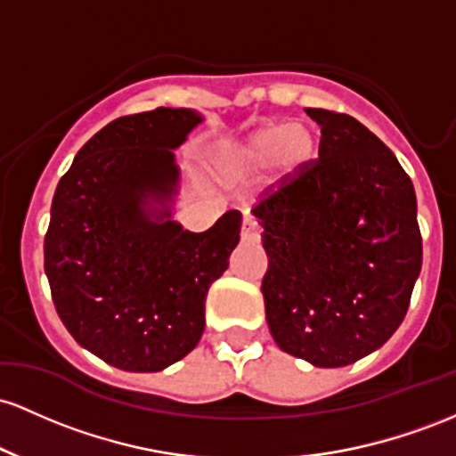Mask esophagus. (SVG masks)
I'll return each mask as SVG.
<instances>
[{"label": "esophagus", "instance_id": "1", "mask_svg": "<svg viewBox=\"0 0 456 456\" xmlns=\"http://www.w3.org/2000/svg\"><path fill=\"white\" fill-rule=\"evenodd\" d=\"M241 241L243 243H258L260 241V230H258V224H256V219L252 217H245L243 219V230H241Z\"/></svg>", "mask_w": 456, "mask_h": 456}]
</instances>
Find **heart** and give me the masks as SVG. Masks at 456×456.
<instances>
[{"mask_svg":"<svg viewBox=\"0 0 456 456\" xmlns=\"http://www.w3.org/2000/svg\"><path fill=\"white\" fill-rule=\"evenodd\" d=\"M314 131L304 122H275L260 126L241 140L213 148L211 163L224 178H254L273 166L278 178H293L316 155Z\"/></svg>","mask_w":456,"mask_h":456,"instance_id":"b5f03b06","label":"heart"}]
</instances>
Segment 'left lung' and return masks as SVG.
Wrapping results in <instances>:
<instances>
[{"instance_id":"8db88e82","label":"left lung","mask_w":456,"mask_h":456,"mask_svg":"<svg viewBox=\"0 0 456 456\" xmlns=\"http://www.w3.org/2000/svg\"><path fill=\"white\" fill-rule=\"evenodd\" d=\"M319 159L254 208L269 267L265 312L275 345L319 368L381 349L405 319L422 269L411 178L362 122L305 110Z\"/></svg>"}]
</instances>
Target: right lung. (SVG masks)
Listing matches in <instances>:
<instances>
[{
	"label": "right lung",
	"instance_id": "add662e5",
	"mask_svg": "<svg viewBox=\"0 0 456 456\" xmlns=\"http://www.w3.org/2000/svg\"><path fill=\"white\" fill-rule=\"evenodd\" d=\"M202 122L185 107L118 118L81 146L51 202L55 310L84 349L120 370L159 372L196 349L208 289L239 243V211L204 232L174 219V151Z\"/></svg>",
	"mask_w": 456,
	"mask_h": 456
}]
</instances>
